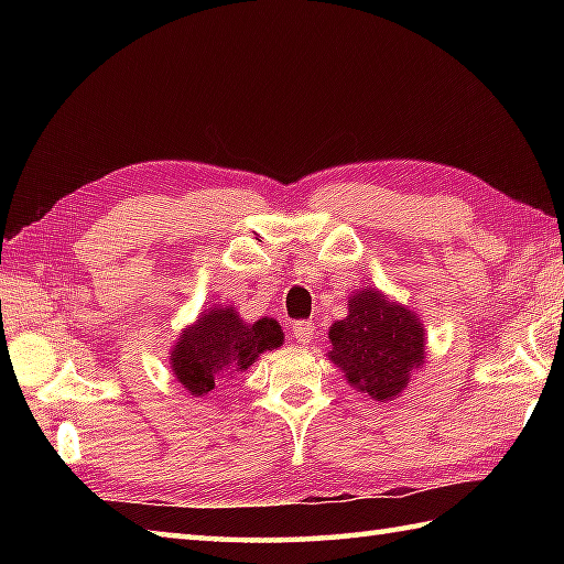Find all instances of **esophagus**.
Here are the masks:
<instances>
[{
	"label": "esophagus",
	"instance_id": "obj_1",
	"mask_svg": "<svg viewBox=\"0 0 564 564\" xmlns=\"http://www.w3.org/2000/svg\"><path fill=\"white\" fill-rule=\"evenodd\" d=\"M315 337V325L313 322H295L293 325V339L297 341V344H310V339Z\"/></svg>",
	"mask_w": 564,
	"mask_h": 564
}]
</instances>
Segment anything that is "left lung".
<instances>
[{
  "label": "left lung",
  "instance_id": "8db88e82",
  "mask_svg": "<svg viewBox=\"0 0 564 564\" xmlns=\"http://www.w3.org/2000/svg\"><path fill=\"white\" fill-rule=\"evenodd\" d=\"M332 364L358 392L378 402L400 398L410 373L424 364V327L416 313L378 289L351 295L349 315L329 327Z\"/></svg>",
  "mask_w": 564,
  "mask_h": 564
}]
</instances>
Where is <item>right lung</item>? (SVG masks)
<instances>
[{"label":"right lung","mask_w":564,"mask_h":564,"mask_svg":"<svg viewBox=\"0 0 564 564\" xmlns=\"http://www.w3.org/2000/svg\"><path fill=\"white\" fill-rule=\"evenodd\" d=\"M281 344L283 332L275 319L261 317L247 325L230 305H218L200 313L176 339L170 356L172 373L191 394L203 398L223 378L245 373L263 351Z\"/></svg>","instance_id":"add662e5"}]
</instances>
